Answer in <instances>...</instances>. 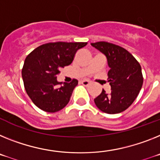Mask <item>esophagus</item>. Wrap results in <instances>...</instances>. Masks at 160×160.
Wrapping results in <instances>:
<instances>
[{"instance_id": "obj_1", "label": "esophagus", "mask_w": 160, "mask_h": 160, "mask_svg": "<svg viewBox=\"0 0 160 160\" xmlns=\"http://www.w3.org/2000/svg\"><path fill=\"white\" fill-rule=\"evenodd\" d=\"M80 83H81V84L84 86H88L90 84V81H88V80H81V81H80Z\"/></svg>"}]
</instances>
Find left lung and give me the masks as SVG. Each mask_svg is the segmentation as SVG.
<instances>
[{
	"mask_svg": "<svg viewBox=\"0 0 160 160\" xmlns=\"http://www.w3.org/2000/svg\"><path fill=\"white\" fill-rule=\"evenodd\" d=\"M106 56L109 71L108 81L111 91L94 99L97 108L109 114L119 113L128 109L138 97L143 83L139 63L125 48L108 42L91 43Z\"/></svg>",
	"mask_w": 160,
	"mask_h": 160,
	"instance_id": "8db88e82",
	"label": "left lung"
}]
</instances>
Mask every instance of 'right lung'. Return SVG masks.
I'll return each instance as SVG.
<instances>
[{
  "instance_id": "right-lung-1",
  "label": "right lung",
  "mask_w": 160,
  "mask_h": 160,
  "mask_svg": "<svg viewBox=\"0 0 160 160\" xmlns=\"http://www.w3.org/2000/svg\"><path fill=\"white\" fill-rule=\"evenodd\" d=\"M88 42H55L42 44L31 51L25 59L22 70L24 87L33 103L42 110L55 113L63 109L78 84L57 81L59 70L71 64L76 51Z\"/></svg>"
}]
</instances>
